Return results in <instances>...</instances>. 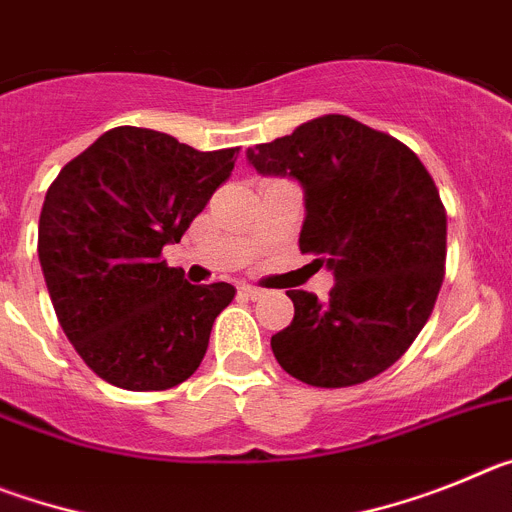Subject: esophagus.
<instances>
[{
	"instance_id": "obj_1",
	"label": "esophagus",
	"mask_w": 512,
	"mask_h": 512,
	"mask_svg": "<svg viewBox=\"0 0 512 512\" xmlns=\"http://www.w3.org/2000/svg\"><path fill=\"white\" fill-rule=\"evenodd\" d=\"M241 295L251 297V300H259V297H264V289L253 287V284H241Z\"/></svg>"
}]
</instances>
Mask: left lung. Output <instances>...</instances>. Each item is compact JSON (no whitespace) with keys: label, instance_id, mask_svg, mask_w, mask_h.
Segmentation results:
<instances>
[{"label":"left lung","instance_id":"8db88e82","mask_svg":"<svg viewBox=\"0 0 512 512\" xmlns=\"http://www.w3.org/2000/svg\"><path fill=\"white\" fill-rule=\"evenodd\" d=\"M259 174L305 192L300 251L336 277L328 300L289 289L295 318L271 351L312 387H351L390 369L431 318L446 264V210L405 143L346 115L302 122L246 151Z\"/></svg>","mask_w":512,"mask_h":512}]
</instances>
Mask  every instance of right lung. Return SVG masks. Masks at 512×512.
I'll return each mask as SVG.
<instances>
[{
  "label": "right lung",
  "mask_w": 512,
  "mask_h": 512,
  "mask_svg": "<svg viewBox=\"0 0 512 512\" xmlns=\"http://www.w3.org/2000/svg\"><path fill=\"white\" fill-rule=\"evenodd\" d=\"M238 148L197 151L158 130L99 135L48 187L38 259L63 333L104 382L169 390L197 372L228 282L189 284L166 243L228 182Z\"/></svg>",
  "instance_id": "right-lung-1"
}]
</instances>
